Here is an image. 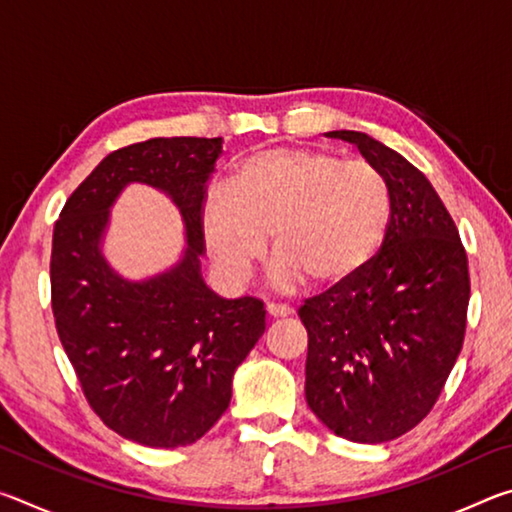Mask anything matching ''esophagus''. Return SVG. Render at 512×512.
<instances>
[{
	"mask_svg": "<svg viewBox=\"0 0 512 512\" xmlns=\"http://www.w3.org/2000/svg\"><path fill=\"white\" fill-rule=\"evenodd\" d=\"M266 311L271 318H287L293 314V309L289 305H277V302H268Z\"/></svg>",
	"mask_w": 512,
	"mask_h": 512,
	"instance_id": "34e87169",
	"label": "esophagus"
}]
</instances>
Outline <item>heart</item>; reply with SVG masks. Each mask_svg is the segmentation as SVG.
Returning a JSON list of instances; mask_svg holds the SVG:
<instances>
[{"instance_id":"obj_1","label":"heart","mask_w":512,"mask_h":512,"mask_svg":"<svg viewBox=\"0 0 512 512\" xmlns=\"http://www.w3.org/2000/svg\"><path fill=\"white\" fill-rule=\"evenodd\" d=\"M391 221V187L366 160L314 149H266L237 164L225 189L203 210L212 259L244 280L271 239V280L289 291L309 277L334 284L361 271Z\"/></svg>"}]
</instances>
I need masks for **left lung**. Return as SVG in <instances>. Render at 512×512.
Masks as SVG:
<instances>
[{
  "label": "left lung",
  "instance_id": "1",
  "mask_svg": "<svg viewBox=\"0 0 512 512\" xmlns=\"http://www.w3.org/2000/svg\"><path fill=\"white\" fill-rule=\"evenodd\" d=\"M384 173L391 221L379 253L298 309L309 350L305 395L325 427L377 445L436 404L463 348L470 273L436 189L400 153L359 131H329Z\"/></svg>",
  "mask_w": 512,
  "mask_h": 512
}]
</instances>
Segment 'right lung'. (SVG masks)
I'll list each match as a JSON object with an SVG mask.
<instances>
[{"instance_id": "right-lung-1", "label": "right lung", "mask_w": 512, "mask_h": 512, "mask_svg": "<svg viewBox=\"0 0 512 512\" xmlns=\"http://www.w3.org/2000/svg\"><path fill=\"white\" fill-rule=\"evenodd\" d=\"M221 137H153L103 158L67 198L51 246V309L83 393L112 431L146 447L196 443L232 400V379L266 329L255 298H221L201 273L207 185ZM128 184L177 205L186 248L131 281L105 257L109 212Z\"/></svg>"}]
</instances>
